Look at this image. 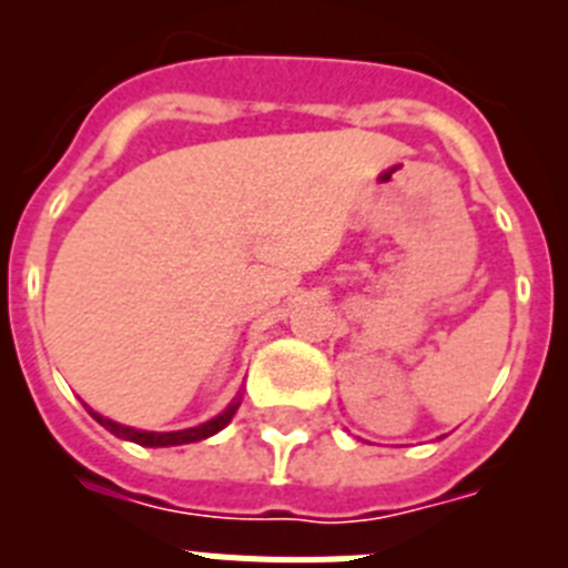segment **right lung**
Masks as SVG:
<instances>
[{
    "label": "right lung",
    "instance_id": "obj_1",
    "mask_svg": "<svg viewBox=\"0 0 568 568\" xmlns=\"http://www.w3.org/2000/svg\"><path fill=\"white\" fill-rule=\"evenodd\" d=\"M239 404L241 400H233V404H230L227 409L219 415V418L207 420V424H202V426H193V429H182V433H142V429H133V426H122L110 418H102V415L93 413V409H90V415H93V418H97L104 429H110L115 438L133 440V444H142V446H179V444H193V440H204V438H210V435L219 433V429H224V426L233 420Z\"/></svg>",
    "mask_w": 568,
    "mask_h": 568
}]
</instances>
